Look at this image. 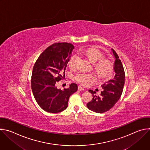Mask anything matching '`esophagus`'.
<instances>
[{
    "label": "esophagus",
    "instance_id": "esophagus-1",
    "mask_svg": "<svg viewBox=\"0 0 150 150\" xmlns=\"http://www.w3.org/2000/svg\"><path fill=\"white\" fill-rule=\"evenodd\" d=\"M78 90L79 91H84V88H82L81 86H78Z\"/></svg>",
    "mask_w": 150,
    "mask_h": 150
}]
</instances>
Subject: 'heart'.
<instances>
[{
    "mask_svg": "<svg viewBox=\"0 0 150 150\" xmlns=\"http://www.w3.org/2000/svg\"><path fill=\"white\" fill-rule=\"evenodd\" d=\"M79 53L82 55L86 56L88 59L93 63H97L95 64V68L98 72L100 75L102 77H105L108 75L112 72V67L110 63L107 60H101L103 55V53L98 49L94 47H90L88 49H82L79 51ZM79 56L77 54H74L69 61V66L71 68H75ZM96 75L93 74H88L85 72L78 73L75 79L80 84L86 86L96 81Z\"/></svg>",
    "mask_w": 150,
    "mask_h": 150,
    "instance_id": "b5f03b06",
    "label": "heart"
}]
</instances>
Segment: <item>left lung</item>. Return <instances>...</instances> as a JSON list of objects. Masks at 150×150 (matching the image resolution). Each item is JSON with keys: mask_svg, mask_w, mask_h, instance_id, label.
<instances>
[{"mask_svg": "<svg viewBox=\"0 0 150 150\" xmlns=\"http://www.w3.org/2000/svg\"><path fill=\"white\" fill-rule=\"evenodd\" d=\"M115 59L113 70L115 75L112 79L103 83L101 87L103 89L100 96H97L96 91L90 90L93 94V100L87 103L88 109L96 113H104L112 109L119 100L125 84V71L122 63L116 52L111 49Z\"/></svg>", "mask_w": 150, "mask_h": 150, "instance_id": "1", "label": "left lung"}]
</instances>
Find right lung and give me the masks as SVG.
Returning <instances> with one entry per match:
<instances>
[{
	"instance_id": "obj_1",
	"label": "right lung",
	"mask_w": 150,
	"mask_h": 150,
	"mask_svg": "<svg viewBox=\"0 0 150 150\" xmlns=\"http://www.w3.org/2000/svg\"><path fill=\"white\" fill-rule=\"evenodd\" d=\"M74 46L68 42H57L42 52L33 67L31 89L40 108L49 113H59L68 108L69 97L78 90L72 83L68 88L57 89L56 83L65 77L67 63Z\"/></svg>"
}]
</instances>
